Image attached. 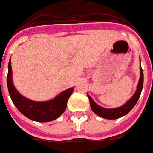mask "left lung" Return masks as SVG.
<instances>
[{
    "label": "left lung",
    "instance_id": "1",
    "mask_svg": "<svg viewBox=\"0 0 153 153\" xmlns=\"http://www.w3.org/2000/svg\"><path fill=\"white\" fill-rule=\"evenodd\" d=\"M142 87H143V71H142V66H141V60H140V79L138 81L137 90L134 93L133 95L130 98V100H128L121 106L108 109V108L100 106L99 105L94 102V100L91 98V96L87 94L89 100H90L91 110L97 116L105 118V119H108V120H115V119H118L120 117H122V116H126V114H128L129 112L132 110V108L136 105L138 99L141 95V93H142Z\"/></svg>",
    "mask_w": 153,
    "mask_h": 153
}]
</instances>
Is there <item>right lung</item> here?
Segmentation results:
<instances>
[{"label": "right lung", "instance_id": "1", "mask_svg": "<svg viewBox=\"0 0 153 153\" xmlns=\"http://www.w3.org/2000/svg\"><path fill=\"white\" fill-rule=\"evenodd\" d=\"M7 88L11 100L22 115L28 119L38 122H48L56 120L65 111L68 98L74 88H69L47 101H34L20 94L13 85L11 59L8 63L7 78Z\"/></svg>", "mask_w": 153, "mask_h": 153}]
</instances>
